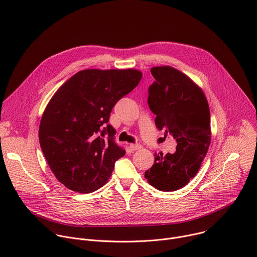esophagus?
<instances>
[{
  "label": "esophagus",
  "instance_id": "esophagus-1",
  "mask_svg": "<svg viewBox=\"0 0 257 257\" xmlns=\"http://www.w3.org/2000/svg\"><path fill=\"white\" fill-rule=\"evenodd\" d=\"M130 149L131 151H138L142 149V146L140 144H130Z\"/></svg>",
  "mask_w": 257,
  "mask_h": 257
}]
</instances>
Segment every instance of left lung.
Instances as JSON below:
<instances>
[{
  "label": "left lung",
  "instance_id": "8db88e82",
  "mask_svg": "<svg viewBox=\"0 0 257 257\" xmlns=\"http://www.w3.org/2000/svg\"><path fill=\"white\" fill-rule=\"evenodd\" d=\"M156 79L149 88L148 102L157 116L156 126L165 137L177 141L175 154L155 155V164L144 174L161 191H175L197 174L208 151L210 112L202 89L184 73L170 66L151 69Z\"/></svg>",
  "mask_w": 257,
  "mask_h": 257
}]
</instances>
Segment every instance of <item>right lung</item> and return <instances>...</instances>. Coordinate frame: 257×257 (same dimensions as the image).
I'll return each mask as SVG.
<instances>
[{
	"label": "right lung",
	"mask_w": 257,
	"mask_h": 257,
	"mask_svg": "<svg viewBox=\"0 0 257 257\" xmlns=\"http://www.w3.org/2000/svg\"><path fill=\"white\" fill-rule=\"evenodd\" d=\"M135 69H87L69 78L43 114L39 138L59 182L70 190L89 193L102 187L125 150L115 142L107 122L112 108L139 83Z\"/></svg>",
	"instance_id": "add662e5"
}]
</instances>
